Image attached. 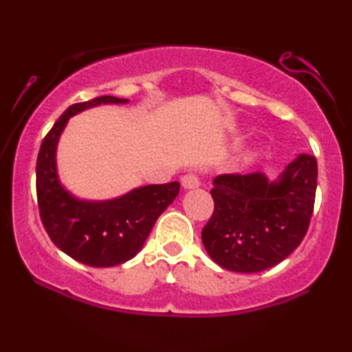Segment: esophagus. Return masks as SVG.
I'll use <instances>...</instances> for the list:
<instances>
[{"mask_svg":"<svg viewBox=\"0 0 352 352\" xmlns=\"http://www.w3.org/2000/svg\"><path fill=\"white\" fill-rule=\"evenodd\" d=\"M200 184H201L200 177L197 175V173H193V172L185 173V175L182 177V185H184V188H187V190L200 187Z\"/></svg>","mask_w":352,"mask_h":352,"instance_id":"esophagus-1","label":"esophagus"}]
</instances>
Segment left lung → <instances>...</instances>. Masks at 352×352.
I'll list each match as a JSON object with an SVG mask.
<instances>
[{
	"label": "left lung",
	"instance_id": "left-lung-1",
	"mask_svg": "<svg viewBox=\"0 0 352 352\" xmlns=\"http://www.w3.org/2000/svg\"><path fill=\"white\" fill-rule=\"evenodd\" d=\"M318 162L300 153L276 184L261 173L218 175L210 190L212 217L201 241L230 272L256 273L292 254L308 232L316 199Z\"/></svg>",
	"mask_w": 352,
	"mask_h": 352
}]
</instances>
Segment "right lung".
<instances>
[{
	"label": "right lung",
	"mask_w": 352,
	"mask_h": 352,
	"mask_svg": "<svg viewBox=\"0 0 352 352\" xmlns=\"http://www.w3.org/2000/svg\"><path fill=\"white\" fill-rule=\"evenodd\" d=\"M127 99L100 98L72 104L43 139L36 160V195L39 217L51 241L87 266H114L131 260L142 248L148 233L179 195L180 184L145 185L111 201H80L58 182L56 145L67 119L98 104H124Z\"/></svg>",
	"instance_id": "obj_1"
}]
</instances>
